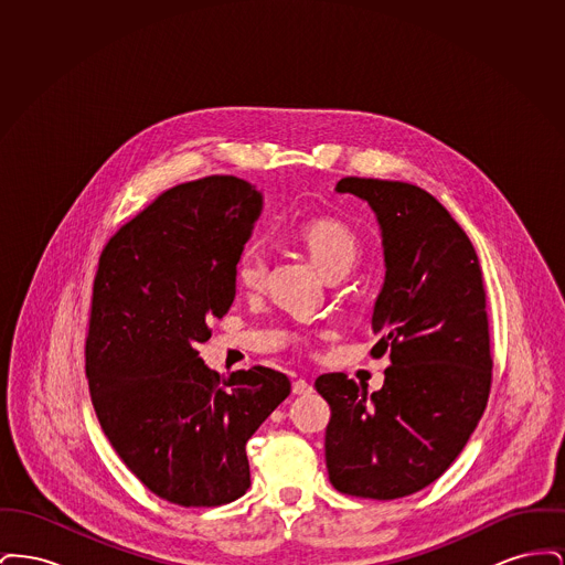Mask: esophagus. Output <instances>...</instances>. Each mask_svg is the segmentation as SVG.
<instances>
[{"mask_svg": "<svg viewBox=\"0 0 565 565\" xmlns=\"http://www.w3.org/2000/svg\"><path fill=\"white\" fill-rule=\"evenodd\" d=\"M292 392H295L296 396H305V394L313 392V385L307 379H296L295 383H292Z\"/></svg>", "mask_w": 565, "mask_h": 565, "instance_id": "esophagus-1", "label": "esophagus"}]
</instances>
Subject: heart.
<instances>
[{"label":"heart","instance_id":"heart-1","mask_svg":"<svg viewBox=\"0 0 565 565\" xmlns=\"http://www.w3.org/2000/svg\"><path fill=\"white\" fill-rule=\"evenodd\" d=\"M296 239L320 269L330 275L350 270L360 256V239L337 217H313L296 228ZM267 277V252L258 243H247L233 263V279L245 292L263 288Z\"/></svg>","mask_w":565,"mask_h":565}]
</instances>
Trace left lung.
<instances>
[{"instance_id": "1", "label": "left lung", "mask_w": 565, "mask_h": 565, "mask_svg": "<svg viewBox=\"0 0 565 565\" xmlns=\"http://www.w3.org/2000/svg\"><path fill=\"white\" fill-rule=\"evenodd\" d=\"M379 220L385 281L373 311V358L390 355L379 392L343 373L318 376L330 404L326 468L355 498L396 500L434 483L461 454L491 392L489 322L479 256L430 192L343 178Z\"/></svg>"}]
</instances>
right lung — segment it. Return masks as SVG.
<instances>
[{"label": "right lung", "mask_w": 565, "mask_h": 565, "mask_svg": "<svg viewBox=\"0 0 565 565\" xmlns=\"http://www.w3.org/2000/svg\"><path fill=\"white\" fill-rule=\"evenodd\" d=\"M260 210V192L239 178L184 182L99 256L84 348L90 401L125 466L178 507L242 498L245 443L292 390L265 366L220 379L196 351L233 305V263Z\"/></svg>", "instance_id": "1"}]
</instances>
